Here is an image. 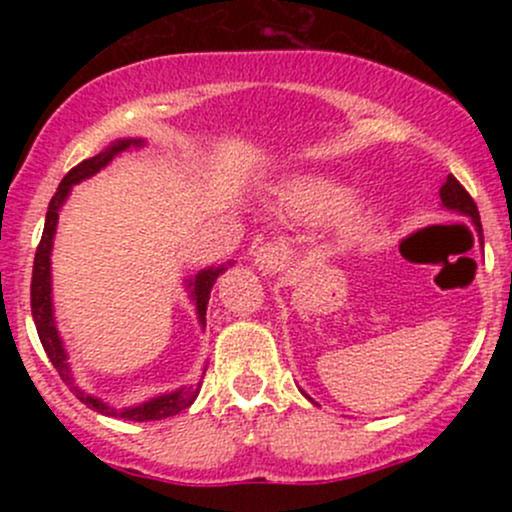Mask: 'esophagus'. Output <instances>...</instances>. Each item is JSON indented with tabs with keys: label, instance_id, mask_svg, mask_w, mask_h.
<instances>
[{
	"label": "esophagus",
	"instance_id": "obj_1",
	"mask_svg": "<svg viewBox=\"0 0 512 512\" xmlns=\"http://www.w3.org/2000/svg\"><path fill=\"white\" fill-rule=\"evenodd\" d=\"M252 257H255V267L260 269L264 276H274L276 272H281L286 264L284 248H279V245L274 243H267L262 245V248H257L252 252Z\"/></svg>",
	"mask_w": 512,
	"mask_h": 512
}]
</instances>
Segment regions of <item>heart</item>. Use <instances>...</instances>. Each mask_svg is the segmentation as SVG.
<instances>
[{"instance_id":"b5f03b06","label":"heart","mask_w":512,"mask_h":512,"mask_svg":"<svg viewBox=\"0 0 512 512\" xmlns=\"http://www.w3.org/2000/svg\"><path fill=\"white\" fill-rule=\"evenodd\" d=\"M349 198V187L327 175H291L274 190V207L291 221H320L334 216V233L354 238L378 221V204L368 197Z\"/></svg>"}]
</instances>
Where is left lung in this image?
Instances as JSON below:
<instances>
[{
  "instance_id": "8db88e82",
  "label": "left lung",
  "mask_w": 512,
  "mask_h": 512,
  "mask_svg": "<svg viewBox=\"0 0 512 512\" xmlns=\"http://www.w3.org/2000/svg\"><path fill=\"white\" fill-rule=\"evenodd\" d=\"M438 197H440V204H443V207L448 211H457V214L467 216V219L472 221V226L477 228V233L481 238V221H479L477 204H474V199L469 197V192L464 190V187L455 178H452V175H448L443 185H440ZM481 245H484V243H481ZM303 395H305V392H303ZM305 397H308V395H305ZM308 399H310V402H315L313 397H308Z\"/></svg>"
}]
</instances>
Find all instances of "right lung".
<instances>
[{"label":"right lung","instance_id":"add662e5","mask_svg":"<svg viewBox=\"0 0 512 512\" xmlns=\"http://www.w3.org/2000/svg\"><path fill=\"white\" fill-rule=\"evenodd\" d=\"M144 144H146L144 139H115V142H110L108 146H105L101 154H96L93 158H86V161H81L79 166H74L67 175H64L60 187H57L55 197L50 199L48 216H45L43 238H40L38 250H35L33 281H31V313H33L35 330H38L40 344H43L45 354H48L52 366H55L57 373H60L64 385H67L69 390L76 395V399H81L88 409L98 411V414H103V416H113V419H125V421H158V419H168V416L180 414L182 409H187L197 399L199 387H202V380H199L197 385H182L173 392H161V395L144 399V402H139V404H129V407H113V404L103 402L101 397H93L91 392H86L84 387L76 383L72 363H69V354H67V349H64L60 330H57L55 305H52V260H50V255H52V243H55L60 211L64 207V202L69 199V195H72V187L88 178H93L98 170H103L115 156H120L122 151L142 149ZM228 267H233V262L219 264V267L202 269V272L192 276V279H185V289H187V293H190V301L195 303L197 320H199V325H202V330L207 327V305H209L211 289H214L216 279H219V276L226 272ZM202 378H204V373H202Z\"/></svg>","mask_w":512,"mask_h":512}]
</instances>
